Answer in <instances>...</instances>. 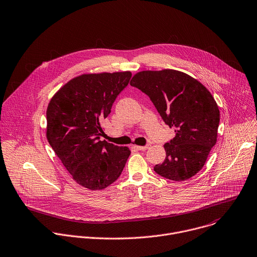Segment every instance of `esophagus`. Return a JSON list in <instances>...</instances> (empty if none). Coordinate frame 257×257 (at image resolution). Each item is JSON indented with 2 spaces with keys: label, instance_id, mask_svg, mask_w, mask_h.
<instances>
[{
  "label": "esophagus",
  "instance_id": "esophagus-1",
  "mask_svg": "<svg viewBox=\"0 0 257 257\" xmlns=\"http://www.w3.org/2000/svg\"><path fill=\"white\" fill-rule=\"evenodd\" d=\"M134 147H135L136 149H138V150H142V151H144V150H146V149H148V148H149V145H145V146H138V145H134Z\"/></svg>",
  "mask_w": 257,
  "mask_h": 257
}]
</instances>
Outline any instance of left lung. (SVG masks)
Instances as JSON below:
<instances>
[{"mask_svg": "<svg viewBox=\"0 0 257 257\" xmlns=\"http://www.w3.org/2000/svg\"><path fill=\"white\" fill-rule=\"evenodd\" d=\"M130 84L145 93L176 136L164 144L165 159L154 166L175 182L191 179L203 168L217 142L220 111L212 94L193 76L175 69L142 70Z\"/></svg>", "mask_w": 257, "mask_h": 257, "instance_id": "left-lung-1", "label": "left lung"}]
</instances>
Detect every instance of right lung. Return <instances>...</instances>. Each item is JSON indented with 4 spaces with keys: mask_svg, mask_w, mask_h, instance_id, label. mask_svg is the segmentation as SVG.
Returning <instances> with one entry per match:
<instances>
[{
    "mask_svg": "<svg viewBox=\"0 0 257 257\" xmlns=\"http://www.w3.org/2000/svg\"><path fill=\"white\" fill-rule=\"evenodd\" d=\"M130 71L84 73L54 94L46 111V138L71 178L92 191L103 190L121 175L131 153L106 140L102 121L127 87Z\"/></svg>",
    "mask_w": 257,
    "mask_h": 257,
    "instance_id": "obj_1",
    "label": "right lung"
}]
</instances>
